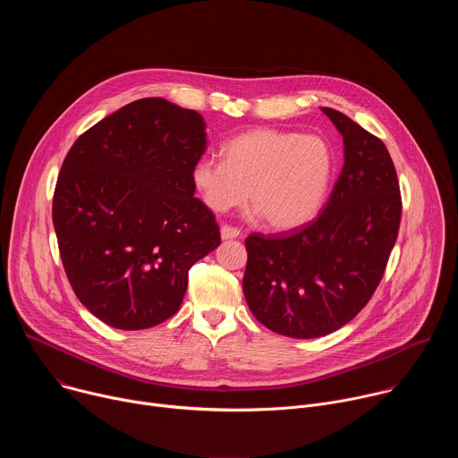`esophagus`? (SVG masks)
Segmentation results:
<instances>
[{
	"mask_svg": "<svg viewBox=\"0 0 458 458\" xmlns=\"http://www.w3.org/2000/svg\"><path fill=\"white\" fill-rule=\"evenodd\" d=\"M241 235V230L239 228H235V226H232V225H223L221 226V237L223 239H235V237H239Z\"/></svg>",
	"mask_w": 458,
	"mask_h": 458,
	"instance_id": "esophagus-1",
	"label": "esophagus"
}]
</instances>
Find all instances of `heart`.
<instances>
[{
    "mask_svg": "<svg viewBox=\"0 0 458 458\" xmlns=\"http://www.w3.org/2000/svg\"><path fill=\"white\" fill-rule=\"evenodd\" d=\"M223 161L205 157L191 170V181L205 205L226 212L251 207L276 230L308 223L320 208L334 174L332 148L318 136L279 128H255L221 148Z\"/></svg>",
    "mask_w": 458,
    "mask_h": 458,
    "instance_id": "heart-1",
    "label": "heart"
}]
</instances>
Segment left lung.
<instances>
[{
  "mask_svg": "<svg viewBox=\"0 0 458 458\" xmlns=\"http://www.w3.org/2000/svg\"><path fill=\"white\" fill-rule=\"evenodd\" d=\"M344 140V166L318 217L284 233L246 237L242 292L255 318L293 337L328 335L373 297L403 214L386 145L343 112L322 108Z\"/></svg>",
  "mask_w": 458,
  "mask_h": 458,
  "instance_id": "left-lung-1",
  "label": "left lung"
}]
</instances>
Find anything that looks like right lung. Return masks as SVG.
I'll return each mask as SVG.
<instances>
[{
	"instance_id": "obj_1",
	"label": "right lung",
	"mask_w": 458,
	"mask_h": 458,
	"mask_svg": "<svg viewBox=\"0 0 458 458\" xmlns=\"http://www.w3.org/2000/svg\"><path fill=\"white\" fill-rule=\"evenodd\" d=\"M205 119L163 98L124 105L64 157L52 201L61 263L81 304L117 330L177 313L188 270L221 244L191 170L207 150Z\"/></svg>"
}]
</instances>
